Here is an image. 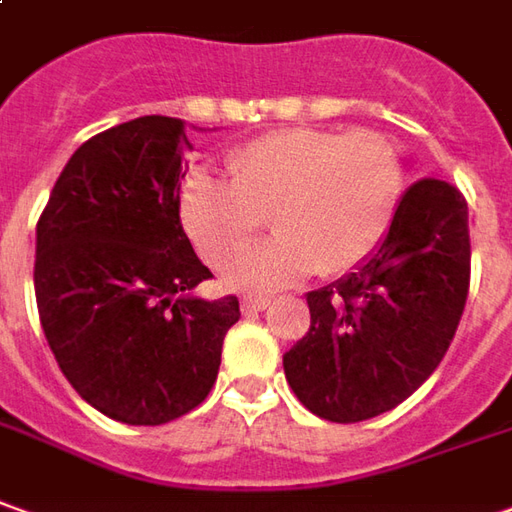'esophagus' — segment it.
Wrapping results in <instances>:
<instances>
[{"mask_svg": "<svg viewBox=\"0 0 512 512\" xmlns=\"http://www.w3.org/2000/svg\"><path fill=\"white\" fill-rule=\"evenodd\" d=\"M269 308V300H263V297H243L241 300V311L246 316L260 314V311H266Z\"/></svg>", "mask_w": 512, "mask_h": 512, "instance_id": "obj_1", "label": "esophagus"}]
</instances>
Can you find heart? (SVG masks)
Returning <instances> with one entry per match:
<instances>
[{
    "mask_svg": "<svg viewBox=\"0 0 512 512\" xmlns=\"http://www.w3.org/2000/svg\"><path fill=\"white\" fill-rule=\"evenodd\" d=\"M227 170L229 179L207 170L184 179L179 221L198 255L221 269L272 215L281 235L224 274L238 291L356 269L384 243L403 196L401 156L370 128L277 131L235 148Z\"/></svg>",
    "mask_w": 512,
    "mask_h": 512,
    "instance_id": "b5f03b06",
    "label": "heart"
}]
</instances>
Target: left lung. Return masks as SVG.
Wrapping results in <instances>:
<instances>
[{
  "label": "left lung",
  "mask_w": 512,
  "mask_h": 512,
  "mask_svg": "<svg viewBox=\"0 0 512 512\" xmlns=\"http://www.w3.org/2000/svg\"><path fill=\"white\" fill-rule=\"evenodd\" d=\"M468 283V204L454 184L420 179L375 255L308 291L311 330L283 356L288 387L333 423L395 409L446 356Z\"/></svg>",
  "instance_id": "8db88e82"
}]
</instances>
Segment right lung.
<instances>
[{
    "instance_id": "right-lung-1",
    "label": "right lung",
    "mask_w": 512,
    "mask_h": 512,
    "mask_svg": "<svg viewBox=\"0 0 512 512\" xmlns=\"http://www.w3.org/2000/svg\"><path fill=\"white\" fill-rule=\"evenodd\" d=\"M176 117H137L86 139L36 227L38 319L89 406L162 426L210 395L238 297L201 300L210 280L179 221L184 151Z\"/></svg>"
}]
</instances>
